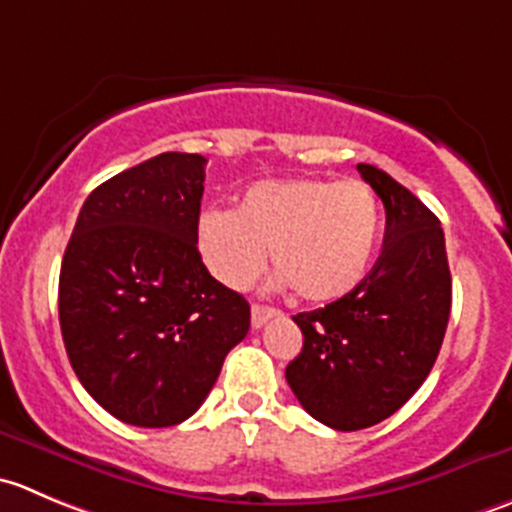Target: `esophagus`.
<instances>
[{
    "label": "esophagus",
    "mask_w": 512,
    "mask_h": 512,
    "mask_svg": "<svg viewBox=\"0 0 512 512\" xmlns=\"http://www.w3.org/2000/svg\"><path fill=\"white\" fill-rule=\"evenodd\" d=\"M275 315H277L275 307L252 305V327H255V330H260V327L265 325V322L270 320V317H275Z\"/></svg>",
    "instance_id": "obj_1"
}]
</instances>
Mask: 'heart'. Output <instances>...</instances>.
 <instances>
[{
	"mask_svg": "<svg viewBox=\"0 0 512 512\" xmlns=\"http://www.w3.org/2000/svg\"><path fill=\"white\" fill-rule=\"evenodd\" d=\"M382 235V207L360 180L295 177L247 187L237 210L197 217V250L217 282L245 290L270 247L277 285L307 302H332L365 280Z\"/></svg>",
	"mask_w": 512,
	"mask_h": 512,
	"instance_id": "b5f03b06",
	"label": "heart"
}]
</instances>
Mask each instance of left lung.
Here are the masks:
<instances>
[{
  "instance_id": "1",
  "label": "left lung",
  "mask_w": 512,
  "mask_h": 512,
  "mask_svg": "<svg viewBox=\"0 0 512 512\" xmlns=\"http://www.w3.org/2000/svg\"><path fill=\"white\" fill-rule=\"evenodd\" d=\"M385 205V240L370 275L340 300L292 320L302 350L285 377L327 428L362 430L390 418L438 360L453 282L440 220L388 172L357 165Z\"/></svg>"
}]
</instances>
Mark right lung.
<instances>
[{
    "label": "right lung",
    "instance_id": "1",
    "mask_svg": "<svg viewBox=\"0 0 512 512\" xmlns=\"http://www.w3.org/2000/svg\"><path fill=\"white\" fill-rule=\"evenodd\" d=\"M202 155L162 152L84 200L59 272V325L79 382L117 420L170 428L197 413L250 305L197 250Z\"/></svg>",
    "mask_w": 512,
    "mask_h": 512
}]
</instances>
